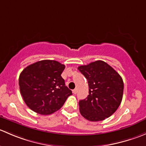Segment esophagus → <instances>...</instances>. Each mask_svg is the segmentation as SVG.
Instances as JSON below:
<instances>
[{
	"mask_svg": "<svg viewBox=\"0 0 146 146\" xmlns=\"http://www.w3.org/2000/svg\"><path fill=\"white\" fill-rule=\"evenodd\" d=\"M73 93L74 94V95H76V93H77V89H74L73 90Z\"/></svg>",
	"mask_w": 146,
	"mask_h": 146,
	"instance_id": "1",
	"label": "esophagus"
}]
</instances>
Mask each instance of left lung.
<instances>
[{
  "mask_svg": "<svg viewBox=\"0 0 146 146\" xmlns=\"http://www.w3.org/2000/svg\"><path fill=\"white\" fill-rule=\"evenodd\" d=\"M86 78L89 95L79 102L81 115L90 121H99L112 115L121 102L123 82L120 75L103 61L79 66Z\"/></svg>",
  "mask_w": 146,
  "mask_h": 146,
  "instance_id": "8db88e82",
  "label": "left lung"
}]
</instances>
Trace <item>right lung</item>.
I'll return each instance as SVG.
<instances>
[{"label": "right lung", "mask_w": 146, "mask_h": 146, "mask_svg": "<svg viewBox=\"0 0 146 146\" xmlns=\"http://www.w3.org/2000/svg\"><path fill=\"white\" fill-rule=\"evenodd\" d=\"M64 69V65L58 61L43 60L22 71L19 77L20 93L29 109L48 115L62 107L72 95L61 76Z\"/></svg>", "instance_id": "right-lung-1"}]
</instances>
